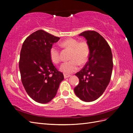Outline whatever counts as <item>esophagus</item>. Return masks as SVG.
Segmentation results:
<instances>
[{
  "label": "esophagus",
  "mask_w": 133,
  "mask_h": 133,
  "mask_svg": "<svg viewBox=\"0 0 133 133\" xmlns=\"http://www.w3.org/2000/svg\"><path fill=\"white\" fill-rule=\"evenodd\" d=\"M70 76H71V75H69V74H64V78H68L70 77Z\"/></svg>",
  "instance_id": "1"
}]
</instances>
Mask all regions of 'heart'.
<instances>
[{"mask_svg":"<svg viewBox=\"0 0 133 133\" xmlns=\"http://www.w3.org/2000/svg\"><path fill=\"white\" fill-rule=\"evenodd\" d=\"M61 46L71 50L70 59L63 63L60 66V70L64 73L70 74L77 70L79 64L84 65L88 60L90 48L86 41L79 42L74 38H68L61 43ZM50 57L54 63L58 64L61 61V56L58 48L52 46L50 49Z\"/></svg>","mask_w":133,"mask_h":133,"instance_id":"b5f03b06","label":"heart"}]
</instances>
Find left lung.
<instances>
[{
  "label": "left lung",
  "mask_w": 133,
  "mask_h": 133,
  "mask_svg": "<svg viewBox=\"0 0 133 133\" xmlns=\"http://www.w3.org/2000/svg\"><path fill=\"white\" fill-rule=\"evenodd\" d=\"M79 36L85 38L89 46L88 62L75 74L79 79L74 92L84 102L94 101L101 96L110 82L113 62L110 47L98 32L87 30Z\"/></svg>",
  "instance_id": "8db88e82"
}]
</instances>
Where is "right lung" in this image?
I'll return each mask as SVG.
<instances>
[{
	"mask_svg": "<svg viewBox=\"0 0 133 133\" xmlns=\"http://www.w3.org/2000/svg\"><path fill=\"white\" fill-rule=\"evenodd\" d=\"M59 39L38 30L28 36L22 45L19 62L22 82L27 94L39 103L51 101L64 80L63 74L50 57L51 47Z\"/></svg>",
	"mask_w": 133,
	"mask_h": 133,
	"instance_id": "1",
	"label": "right lung"
}]
</instances>
